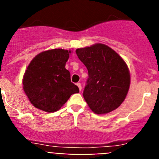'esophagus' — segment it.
Instances as JSON below:
<instances>
[{
    "mask_svg": "<svg viewBox=\"0 0 159 159\" xmlns=\"http://www.w3.org/2000/svg\"><path fill=\"white\" fill-rule=\"evenodd\" d=\"M76 85H77V86H78V88H79V89H80V91H81V89H82V87H81V84H80V83H77Z\"/></svg>",
    "mask_w": 159,
    "mask_h": 159,
    "instance_id": "esophagus-1",
    "label": "esophagus"
}]
</instances>
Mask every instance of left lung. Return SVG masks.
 <instances>
[{"label":"left lung","mask_w":159,"mask_h":159,"mask_svg":"<svg viewBox=\"0 0 159 159\" xmlns=\"http://www.w3.org/2000/svg\"><path fill=\"white\" fill-rule=\"evenodd\" d=\"M75 52L88 71L83 95L90 109L97 115L117 109L126 99L130 84L124 60L110 47L99 43L77 48Z\"/></svg>","instance_id":"obj_1"}]
</instances>
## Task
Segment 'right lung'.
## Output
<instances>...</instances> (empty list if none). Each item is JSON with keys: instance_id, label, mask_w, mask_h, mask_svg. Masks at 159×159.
<instances>
[{"instance_id": "1", "label": "right lung", "mask_w": 159, "mask_h": 159, "mask_svg": "<svg viewBox=\"0 0 159 159\" xmlns=\"http://www.w3.org/2000/svg\"><path fill=\"white\" fill-rule=\"evenodd\" d=\"M71 50L56 48L42 52L31 60L23 76L25 93L33 106L52 113L64 105L79 88L71 82L65 68Z\"/></svg>"}]
</instances>
